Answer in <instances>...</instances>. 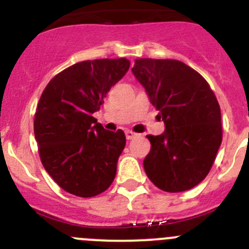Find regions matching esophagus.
<instances>
[{
    "mask_svg": "<svg viewBox=\"0 0 249 249\" xmlns=\"http://www.w3.org/2000/svg\"><path fill=\"white\" fill-rule=\"evenodd\" d=\"M136 136H137V133H135V132L126 131V137H127V140H132V138H135Z\"/></svg>",
    "mask_w": 249,
    "mask_h": 249,
    "instance_id": "obj_1",
    "label": "esophagus"
}]
</instances>
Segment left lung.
Segmentation results:
<instances>
[{
  "instance_id": "8db88e82",
  "label": "left lung",
  "mask_w": 249,
  "mask_h": 249,
  "mask_svg": "<svg viewBox=\"0 0 249 249\" xmlns=\"http://www.w3.org/2000/svg\"><path fill=\"white\" fill-rule=\"evenodd\" d=\"M132 72L166 126L147 136L146 175L166 192L191 190L208 175L222 143L218 101L203 77L177 59L138 58Z\"/></svg>"
}]
</instances>
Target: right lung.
Returning a JSON list of instances; mask_svg holds the SVG:
<instances>
[{
  "label": "right lung",
  "mask_w": 249,
  "mask_h": 249,
  "mask_svg": "<svg viewBox=\"0 0 249 249\" xmlns=\"http://www.w3.org/2000/svg\"><path fill=\"white\" fill-rule=\"evenodd\" d=\"M128 68L127 58L82 61L56 74L43 89L35 138L43 167L66 192L89 198L113 182L126 136L122 129H105L92 114Z\"/></svg>",
  "instance_id": "add662e5"
}]
</instances>
